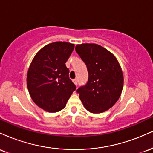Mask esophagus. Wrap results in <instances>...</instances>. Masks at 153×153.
<instances>
[{"label":"esophagus","mask_w":153,"mask_h":153,"mask_svg":"<svg viewBox=\"0 0 153 153\" xmlns=\"http://www.w3.org/2000/svg\"><path fill=\"white\" fill-rule=\"evenodd\" d=\"M73 82H74L75 85H78V80H77V79H74V80H73Z\"/></svg>","instance_id":"esophagus-1"}]
</instances>
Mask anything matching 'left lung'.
Wrapping results in <instances>:
<instances>
[{
	"instance_id": "1",
	"label": "left lung",
	"mask_w": 153,
	"mask_h": 153,
	"mask_svg": "<svg viewBox=\"0 0 153 153\" xmlns=\"http://www.w3.org/2000/svg\"><path fill=\"white\" fill-rule=\"evenodd\" d=\"M75 51L86 65L88 80L77 90L88 111L102 113L111 108L122 94L124 77L115 56L96 44H81Z\"/></svg>"
}]
</instances>
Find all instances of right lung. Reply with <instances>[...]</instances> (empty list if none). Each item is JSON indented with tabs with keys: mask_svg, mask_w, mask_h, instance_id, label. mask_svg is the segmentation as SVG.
<instances>
[{
	"mask_svg": "<svg viewBox=\"0 0 153 153\" xmlns=\"http://www.w3.org/2000/svg\"><path fill=\"white\" fill-rule=\"evenodd\" d=\"M74 47L65 42L50 43L39 51L31 62L26 77L28 90L33 101L46 111L63 109L76 89L65 65Z\"/></svg>",
	"mask_w": 153,
	"mask_h": 153,
	"instance_id": "add662e5",
	"label": "right lung"
}]
</instances>
